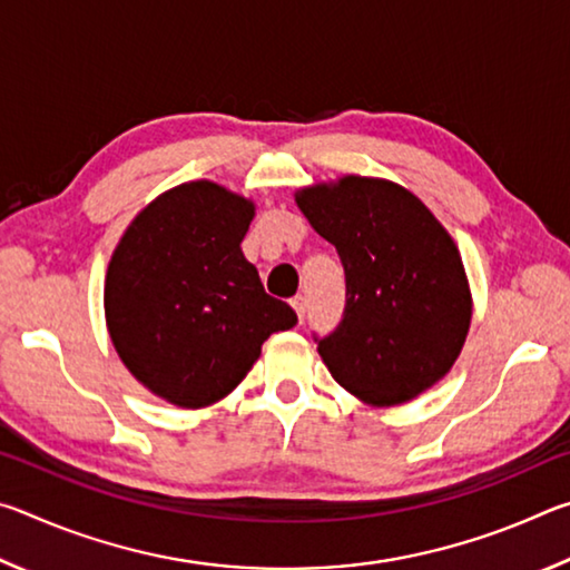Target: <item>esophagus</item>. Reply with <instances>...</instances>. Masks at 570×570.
Masks as SVG:
<instances>
[{"label":"esophagus","instance_id":"esophagus-1","mask_svg":"<svg viewBox=\"0 0 570 570\" xmlns=\"http://www.w3.org/2000/svg\"><path fill=\"white\" fill-rule=\"evenodd\" d=\"M292 306H294V312H296V316H298V322L304 320V314H306V298L298 294V296H294L292 298Z\"/></svg>","mask_w":570,"mask_h":570}]
</instances>
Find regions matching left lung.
I'll return each instance as SVG.
<instances>
[{"instance_id": "1", "label": "left lung", "mask_w": 570, "mask_h": 570, "mask_svg": "<svg viewBox=\"0 0 570 570\" xmlns=\"http://www.w3.org/2000/svg\"><path fill=\"white\" fill-rule=\"evenodd\" d=\"M294 198L346 276L344 320L316 346L326 370L374 407L428 392L452 370L472 320L455 240L412 190L384 178L342 176Z\"/></svg>"}]
</instances>
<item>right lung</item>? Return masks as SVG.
<instances>
[{
    "label": "right lung",
    "instance_id": "1",
    "mask_svg": "<svg viewBox=\"0 0 570 570\" xmlns=\"http://www.w3.org/2000/svg\"><path fill=\"white\" fill-rule=\"evenodd\" d=\"M250 198L214 180L160 193L132 218L105 274L115 352L142 387L183 410L234 392L294 308L268 296L240 240Z\"/></svg>",
    "mask_w": 570,
    "mask_h": 570
}]
</instances>
